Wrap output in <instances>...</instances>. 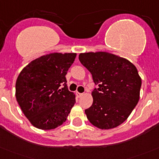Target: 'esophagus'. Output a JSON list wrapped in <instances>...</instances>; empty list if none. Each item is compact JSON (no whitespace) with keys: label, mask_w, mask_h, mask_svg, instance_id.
Segmentation results:
<instances>
[{"label":"esophagus","mask_w":159,"mask_h":159,"mask_svg":"<svg viewBox=\"0 0 159 159\" xmlns=\"http://www.w3.org/2000/svg\"><path fill=\"white\" fill-rule=\"evenodd\" d=\"M75 95H76L77 98H80V97L82 96V95H83V93H79V92H76V93H75Z\"/></svg>","instance_id":"1"}]
</instances>
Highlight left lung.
<instances>
[{"label":"left lung","instance_id":"obj_1","mask_svg":"<svg viewBox=\"0 0 159 159\" xmlns=\"http://www.w3.org/2000/svg\"><path fill=\"white\" fill-rule=\"evenodd\" d=\"M79 60L98 85L92 91L93 104L85 110L96 127L108 129L126 120L140 98L141 79L134 65L108 52L82 53Z\"/></svg>","mask_w":159,"mask_h":159}]
</instances>
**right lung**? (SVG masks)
Instances as JSON below:
<instances>
[{
    "label": "right lung",
    "mask_w": 159,
    "mask_h": 159,
    "mask_svg": "<svg viewBox=\"0 0 159 159\" xmlns=\"http://www.w3.org/2000/svg\"><path fill=\"white\" fill-rule=\"evenodd\" d=\"M75 57V53H51L32 61L19 73L16 100L35 127L52 129L66 122L75 103L66 75Z\"/></svg>",
    "instance_id": "right-lung-1"
}]
</instances>
